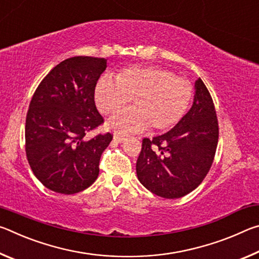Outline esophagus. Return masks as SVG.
Masks as SVG:
<instances>
[{
    "instance_id": "obj_1",
    "label": "esophagus",
    "mask_w": 259,
    "mask_h": 259,
    "mask_svg": "<svg viewBox=\"0 0 259 259\" xmlns=\"http://www.w3.org/2000/svg\"><path fill=\"white\" fill-rule=\"evenodd\" d=\"M125 139L126 138L124 137V136H120V135H114L113 136V140H114V142H116V143H123Z\"/></svg>"
}]
</instances>
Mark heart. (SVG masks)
I'll return each mask as SVG.
<instances>
[{
    "instance_id": "b5f03b06",
    "label": "heart",
    "mask_w": 259,
    "mask_h": 259,
    "mask_svg": "<svg viewBox=\"0 0 259 259\" xmlns=\"http://www.w3.org/2000/svg\"><path fill=\"white\" fill-rule=\"evenodd\" d=\"M191 83L161 67H130L113 81L103 76L95 88V103L104 115H115L133 100L134 109L114 116L106 126L119 134L166 131L179 123L190 106Z\"/></svg>"
}]
</instances>
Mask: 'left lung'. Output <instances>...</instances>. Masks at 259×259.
<instances>
[{
  "label": "left lung",
  "mask_w": 259,
  "mask_h": 259,
  "mask_svg": "<svg viewBox=\"0 0 259 259\" xmlns=\"http://www.w3.org/2000/svg\"><path fill=\"white\" fill-rule=\"evenodd\" d=\"M194 98L179 123L152 140L143 139L136 164L139 182L164 199H178L198 187L212 164L218 121L207 87L198 78Z\"/></svg>",
  "instance_id": "1"
}]
</instances>
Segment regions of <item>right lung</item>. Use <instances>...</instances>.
Segmentation results:
<instances>
[{"instance_id":"1","label":"right lung","mask_w":259,"mask_h":259,"mask_svg":"<svg viewBox=\"0 0 259 259\" xmlns=\"http://www.w3.org/2000/svg\"><path fill=\"white\" fill-rule=\"evenodd\" d=\"M107 60L72 57L61 61L38 84L26 116V155L33 172L49 190L74 194L93 185L99 161L112 142L107 133L87 140L103 123L95 88Z\"/></svg>"}]
</instances>
